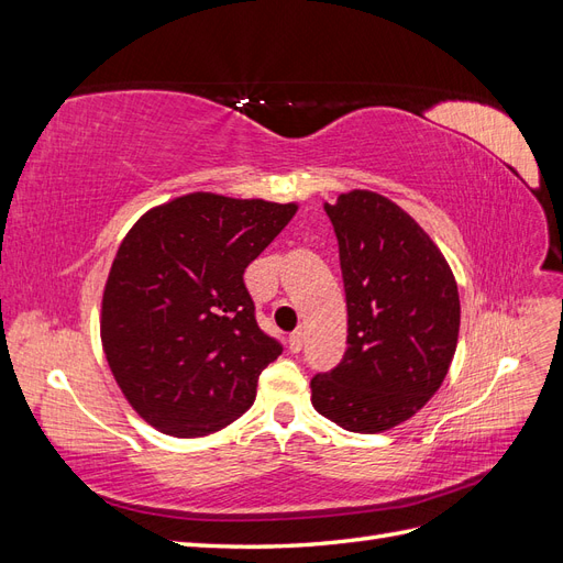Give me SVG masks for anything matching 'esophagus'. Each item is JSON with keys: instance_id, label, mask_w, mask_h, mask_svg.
I'll return each instance as SVG.
<instances>
[{"instance_id": "34e87169", "label": "esophagus", "mask_w": 563, "mask_h": 563, "mask_svg": "<svg viewBox=\"0 0 563 563\" xmlns=\"http://www.w3.org/2000/svg\"><path fill=\"white\" fill-rule=\"evenodd\" d=\"M302 343H305V333L296 331V333H291V338H288V350L298 354L302 350Z\"/></svg>"}]
</instances>
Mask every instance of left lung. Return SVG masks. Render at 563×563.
<instances>
[{
  "label": "left lung",
  "mask_w": 563,
  "mask_h": 563,
  "mask_svg": "<svg viewBox=\"0 0 563 563\" xmlns=\"http://www.w3.org/2000/svg\"><path fill=\"white\" fill-rule=\"evenodd\" d=\"M347 298V350L312 378V406L343 430L376 434L418 413L444 383L460 329L444 255L395 201L368 190L327 203Z\"/></svg>",
  "instance_id": "8db88e82"
}]
</instances>
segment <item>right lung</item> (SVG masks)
Segmentation results:
<instances>
[{
    "instance_id": "right-lung-1",
    "label": "right lung",
    "mask_w": 563,
    "mask_h": 563,
    "mask_svg": "<svg viewBox=\"0 0 563 563\" xmlns=\"http://www.w3.org/2000/svg\"><path fill=\"white\" fill-rule=\"evenodd\" d=\"M296 203L195 192L147 211L117 251L100 338L117 385L152 428L223 430L255 401L282 343L255 321L244 269Z\"/></svg>"
}]
</instances>
